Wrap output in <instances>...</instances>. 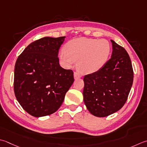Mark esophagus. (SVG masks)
Returning <instances> with one entry per match:
<instances>
[{
  "label": "esophagus",
  "mask_w": 147,
  "mask_h": 147,
  "mask_svg": "<svg viewBox=\"0 0 147 147\" xmlns=\"http://www.w3.org/2000/svg\"><path fill=\"white\" fill-rule=\"evenodd\" d=\"M74 78H79L81 77V74H80L78 72H74Z\"/></svg>",
  "instance_id": "1"
}]
</instances>
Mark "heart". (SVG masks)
<instances>
[{
    "instance_id": "1",
    "label": "heart",
    "mask_w": 147,
    "mask_h": 147,
    "mask_svg": "<svg viewBox=\"0 0 147 147\" xmlns=\"http://www.w3.org/2000/svg\"><path fill=\"white\" fill-rule=\"evenodd\" d=\"M64 52L60 59L66 65L78 62V68L84 74L100 69L109 59L111 51L110 43L105 39L79 38L71 40L64 46Z\"/></svg>"
}]
</instances>
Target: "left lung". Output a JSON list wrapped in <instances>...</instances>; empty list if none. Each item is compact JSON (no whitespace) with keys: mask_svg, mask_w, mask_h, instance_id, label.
<instances>
[{"mask_svg":"<svg viewBox=\"0 0 147 147\" xmlns=\"http://www.w3.org/2000/svg\"><path fill=\"white\" fill-rule=\"evenodd\" d=\"M111 57L103 67L83 78V100L88 110L98 117L121 109L127 99L134 73L127 51L113 40Z\"/></svg>","mask_w":147,"mask_h":147,"instance_id":"8db88e82","label":"left lung"}]
</instances>
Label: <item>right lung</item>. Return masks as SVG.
Instances as JSON below:
<instances>
[{
  "label": "right lung",
  "mask_w": 147,
  "mask_h": 147,
  "mask_svg": "<svg viewBox=\"0 0 147 147\" xmlns=\"http://www.w3.org/2000/svg\"><path fill=\"white\" fill-rule=\"evenodd\" d=\"M65 36L37 39L20 55L14 66V92L24 110L40 117L55 113L74 82L73 71L59 64Z\"/></svg>",
  "instance_id": "right-lung-1"
}]
</instances>
